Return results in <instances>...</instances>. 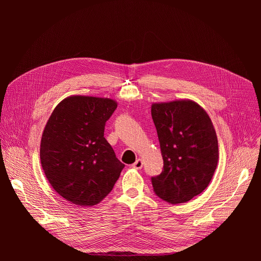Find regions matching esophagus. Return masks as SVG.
Segmentation results:
<instances>
[{"label": "esophagus", "mask_w": 261, "mask_h": 261, "mask_svg": "<svg viewBox=\"0 0 261 261\" xmlns=\"http://www.w3.org/2000/svg\"><path fill=\"white\" fill-rule=\"evenodd\" d=\"M142 160L141 159H137L133 164H132V167L134 168V169H141V167H142Z\"/></svg>", "instance_id": "34e87169"}]
</instances>
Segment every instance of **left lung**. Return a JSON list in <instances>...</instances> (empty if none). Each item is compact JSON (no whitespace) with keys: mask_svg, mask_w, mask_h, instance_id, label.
I'll return each mask as SVG.
<instances>
[{"mask_svg":"<svg viewBox=\"0 0 261 261\" xmlns=\"http://www.w3.org/2000/svg\"><path fill=\"white\" fill-rule=\"evenodd\" d=\"M163 170L152 177L162 200L177 204L191 200L208 186L219 159L218 138L206 111L195 101L153 103Z\"/></svg>","mask_w":261,"mask_h":261,"instance_id":"left-lung-1","label":"left lung"}]
</instances>
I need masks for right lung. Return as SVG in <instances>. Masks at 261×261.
I'll return each mask as SVG.
<instances>
[{"label":"right lung","mask_w":261,"mask_h":261,"mask_svg":"<svg viewBox=\"0 0 261 261\" xmlns=\"http://www.w3.org/2000/svg\"><path fill=\"white\" fill-rule=\"evenodd\" d=\"M118 107L110 98L74 95L49 117L40 141V161L51 187L66 200L93 206L113 190L124 164L104 137Z\"/></svg>","instance_id":"obj_1"}]
</instances>
